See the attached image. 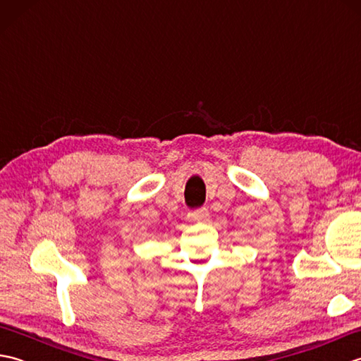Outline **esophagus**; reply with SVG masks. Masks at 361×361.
Instances as JSON below:
<instances>
[{
    "label": "esophagus",
    "instance_id": "obj_1",
    "mask_svg": "<svg viewBox=\"0 0 361 361\" xmlns=\"http://www.w3.org/2000/svg\"><path fill=\"white\" fill-rule=\"evenodd\" d=\"M188 217H189V220H194V221H204L206 219L209 217V211L206 209V208H200V209H197V211L189 212Z\"/></svg>",
    "mask_w": 361,
    "mask_h": 361
}]
</instances>
